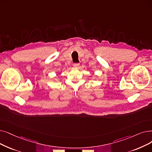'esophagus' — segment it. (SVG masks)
<instances>
[{
  "instance_id": "esophagus-1",
  "label": "esophagus",
  "mask_w": 152,
  "mask_h": 152,
  "mask_svg": "<svg viewBox=\"0 0 152 152\" xmlns=\"http://www.w3.org/2000/svg\"><path fill=\"white\" fill-rule=\"evenodd\" d=\"M73 66H74L75 68H77V67H79V66H80V63H74V64H73Z\"/></svg>"
}]
</instances>
